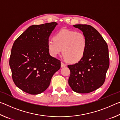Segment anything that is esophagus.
<instances>
[{
	"label": "esophagus",
	"instance_id": "esophagus-1",
	"mask_svg": "<svg viewBox=\"0 0 120 120\" xmlns=\"http://www.w3.org/2000/svg\"><path fill=\"white\" fill-rule=\"evenodd\" d=\"M66 66V64H64V63H63V62H61V68H64Z\"/></svg>",
	"mask_w": 120,
	"mask_h": 120
}]
</instances>
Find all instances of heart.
Segmentation results:
<instances>
[{
    "label": "heart",
    "instance_id": "1",
    "mask_svg": "<svg viewBox=\"0 0 120 120\" xmlns=\"http://www.w3.org/2000/svg\"><path fill=\"white\" fill-rule=\"evenodd\" d=\"M49 40L48 47L51 55L56 57L61 53L68 62H78L85 56L87 48V40L84 33L80 32L61 30Z\"/></svg>",
    "mask_w": 120,
    "mask_h": 120
}]
</instances>
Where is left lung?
I'll list each match as a JSON object with an SVG mask.
<instances>
[{
	"mask_svg": "<svg viewBox=\"0 0 120 120\" xmlns=\"http://www.w3.org/2000/svg\"><path fill=\"white\" fill-rule=\"evenodd\" d=\"M74 27L82 32L87 40V48L80 61L68 65L70 76L68 83L74 92L89 93L104 84L109 68L108 46L99 32L93 26L76 24Z\"/></svg>",
	"mask_w": 120,
	"mask_h": 120,
	"instance_id": "obj_1",
	"label": "left lung"
}]
</instances>
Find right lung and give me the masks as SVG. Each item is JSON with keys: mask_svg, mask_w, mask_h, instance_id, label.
Here are the masks:
<instances>
[{"mask_svg": "<svg viewBox=\"0 0 120 120\" xmlns=\"http://www.w3.org/2000/svg\"><path fill=\"white\" fill-rule=\"evenodd\" d=\"M57 25L54 22L30 26L14 42L9 66L14 83L24 92L32 95L43 92L60 69V61L50 55L48 47Z\"/></svg>", "mask_w": 120, "mask_h": 120, "instance_id": "add662e5", "label": "right lung"}]
</instances>
